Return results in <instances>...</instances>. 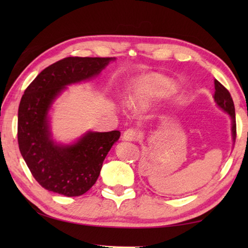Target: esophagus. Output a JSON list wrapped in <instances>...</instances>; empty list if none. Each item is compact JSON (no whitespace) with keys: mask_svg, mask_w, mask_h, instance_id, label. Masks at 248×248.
Returning a JSON list of instances; mask_svg holds the SVG:
<instances>
[{"mask_svg":"<svg viewBox=\"0 0 248 248\" xmlns=\"http://www.w3.org/2000/svg\"><path fill=\"white\" fill-rule=\"evenodd\" d=\"M140 138V134L138 132V131L134 129H128L127 131H124L123 134V140H138Z\"/></svg>","mask_w":248,"mask_h":248,"instance_id":"34e87169","label":"esophagus"}]
</instances>
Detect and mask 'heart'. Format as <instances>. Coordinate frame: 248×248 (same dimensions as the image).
Masks as SVG:
<instances>
[{"label": "heart", "instance_id": "obj_1", "mask_svg": "<svg viewBox=\"0 0 248 248\" xmlns=\"http://www.w3.org/2000/svg\"><path fill=\"white\" fill-rule=\"evenodd\" d=\"M175 91V84L170 78L149 73L139 78L125 103L134 112H146L156 101L170 96Z\"/></svg>", "mask_w": 248, "mask_h": 248}]
</instances>
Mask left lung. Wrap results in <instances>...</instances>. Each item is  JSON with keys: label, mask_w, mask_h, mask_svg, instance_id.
<instances>
[{"label": "left lung", "mask_w": 248, "mask_h": 248, "mask_svg": "<svg viewBox=\"0 0 248 248\" xmlns=\"http://www.w3.org/2000/svg\"><path fill=\"white\" fill-rule=\"evenodd\" d=\"M214 100L218 107L228 113L231 118V133H232V140L235 141L236 138V124H235V112H234V104L233 100L231 98L230 93L225 88L222 84L217 80L214 81Z\"/></svg>", "instance_id": "obj_1"}]
</instances>
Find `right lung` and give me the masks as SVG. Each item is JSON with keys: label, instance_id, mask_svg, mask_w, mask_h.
<instances>
[{"label": "right lung", "instance_id": "right-lung-1", "mask_svg": "<svg viewBox=\"0 0 248 248\" xmlns=\"http://www.w3.org/2000/svg\"><path fill=\"white\" fill-rule=\"evenodd\" d=\"M115 57L62 59L46 67L25 89L18 109V144L31 175L41 186L64 196H81L100 175L119 131H88L72 145L51 138L48 112L67 85L98 76Z\"/></svg>", "mask_w": 248, "mask_h": 248}]
</instances>
